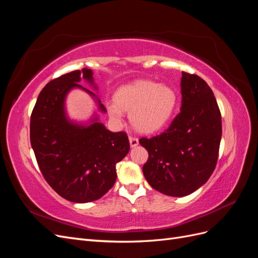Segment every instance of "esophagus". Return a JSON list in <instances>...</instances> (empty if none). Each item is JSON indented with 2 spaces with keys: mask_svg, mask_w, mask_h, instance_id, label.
I'll list each match as a JSON object with an SVG mask.
<instances>
[{
  "mask_svg": "<svg viewBox=\"0 0 258 258\" xmlns=\"http://www.w3.org/2000/svg\"><path fill=\"white\" fill-rule=\"evenodd\" d=\"M129 142H130L131 147H136L139 144V140L135 136H129Z\"/></svg>",
  "mask_w": 258,
  "mask_h": 258,
  "instance_id": "obj_1",
  "label": "esophagus"
}]
</instances>
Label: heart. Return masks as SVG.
Masks as SVG:
<instances>
[{"label":"heart","mask_w":258,"mask_h":258,"mask_svg":"<svg viewBox=\"0 0 258 258\" xmlns=\"http://www.w3.org/2000/svg\"><path fill=\"white\" fill-rule=\"evenodd\" d=\"M176 93L167 85L148 81H137L122 86L116 92L117 105H111L114 119H120L122 112L130 111L134 126L144 132L158 130L172 115L176 104Z\"/></svg>","instance_id":"1"}]
</instances>
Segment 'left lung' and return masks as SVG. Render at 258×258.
I'll list each match as a JSON object with an SVG mask.
<instances>
[{
	"mask_svg": "<svg viewBox=\"0 0 258 258\" xmlns=\"http://www.w3.org/2000/svg\"><path fill=\"white\" fill-rule=\"evenodd\" d=\"M182 106L168 129L141 138L148 152L143 173L154 189L187 196L204 185L216 167L222 116L214 93L196 74L182 72Z\"/></svg>",
	"mask_w": 258,
	"mask_h": 258,
	"instance_id": "obj_1",
	"label": "left lung"
}]
</instances>
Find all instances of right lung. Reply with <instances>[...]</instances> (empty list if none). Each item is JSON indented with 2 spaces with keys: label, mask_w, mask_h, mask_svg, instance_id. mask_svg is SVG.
Masks as SVG:
<instances>
[{
  "label": "right lung",
  "mask_w": 258,
  "mask_h": 258,
  "mask_svg": "<svg viewBox=\"0 0 258 258\" xmlns=\"http://www.w3.org/2000/svg\"><path fill=\"white\" fill-rule=\"evenodd\" d=\"M81 77L92 83L84 68L50 81L38 95L30 119V141L37 165L51 188L62 198L84 204L97 200L116 181V163L130 150L126 132H111L101 122L88 127L70 122L64 98L70 89L84 88ZM100 110L105 107L99 101Z\"/></svg>",
  "instance_id": "1"
}]
</instances>
